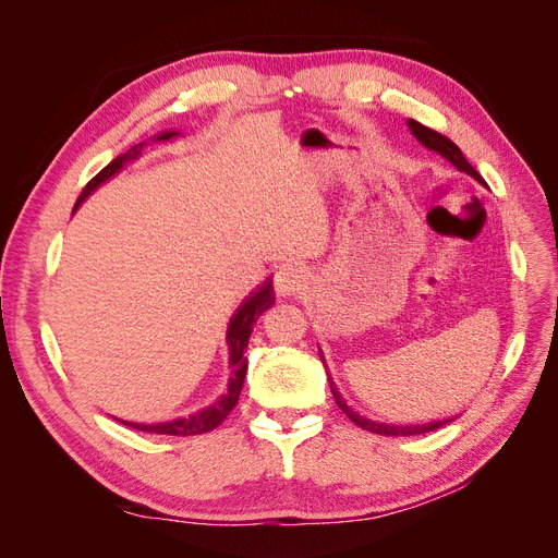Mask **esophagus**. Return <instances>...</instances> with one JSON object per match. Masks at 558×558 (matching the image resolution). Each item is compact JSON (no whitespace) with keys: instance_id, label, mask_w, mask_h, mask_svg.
Segmentation results:
<instances>
[{"instance_id":"34e87169","label":"esophagus","mask_w":558,"mask_h":558,"mask_svg":"<svg viewBox=\"0 0 558 558\" xmlns=\"http://www.w3.org/2000/svg\"><path fill=\"white\" fill-rule=\"evenodd\" d=\"M307 272L298 263H286L277 269L275 275V291L277 295H295L298 291L305 289Z\"/></svg>"}]
</instances>
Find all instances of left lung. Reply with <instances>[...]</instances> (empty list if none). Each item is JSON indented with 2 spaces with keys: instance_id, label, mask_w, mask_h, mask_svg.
Segmentation results:
<instances>
[{
  "instance_id": "1",
  "label": "left lung",
  "mask_w": 558,
  "mask_h": 558,
  "mask_svg": "<svg viewBox=\"0 0 558 558\" xmlns=\"http://www.w3.org/2000/svg\"><path fill=\"white\" fill-rule=\"evenodd\" d=\"M408 125H410V130H412V134L414 137L424 144L428 150H435V154H440L445 160H449L456 170H461V172H465V174H470L472 179L475 181H480V183H484L482 181V177H480V172L475 170V167H472L468 160H465V156L461 154V148L456 146L451 140H447L445 134H440V132H435V130H430V128H426V125H421V123H416L414 118H410L408 121ZM320 361H324V356H320ZM328 381H330V391H332V398H335V402H337V408H340L353 424L356 426H361L363 430H369V433H377V435H421V433H428V430H435V428H440V426H445L447 421H435V424H421V426H391V424H377V421H373V418H365V416H361L359 412H353L349 404L344 402V398L340 396V391H337V386H335V381L328 377ZM451 421V418H449Z\"/></svg>"
}]
</instances>
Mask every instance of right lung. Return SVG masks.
Instances as JSON below:
<instances>
[{
  "label": "right lung",
  "mask_w": 558,
  "mask_h": 558,
  "mask_svg": "<svg viewBox=\"0 0 558 558\" xmlns=\"http://www.w3.org/2000/svg\"><path fill=\"white\" fill-rule=\"evenodd\" d=\"M179 137V132H162L156 137V142H170ZM146 144V142H144ZM144 144H134L128 154L118 156L116 160H111L102 172H99L95 179L88 181L86 189H83L81 197L76 199L74 211L83 205V199L88 195H93L99 185L105 181H109L113 174H118L123 170V167L132 160H137L142 156V148ZM275 305V289H272V279H267L256 293H251L244 302L242 307L234 312V316L230 318L228 324V349H230V367H232V377L228 381V391L218 398L209 408L199 410L191 416H183V418H174V421H165V424H132V421H123L125 426L130 428H137L144 433H158V435H202V433H209L216 426L223 424V418L232 412L234 404L240 400L242 393V386H244V377H246V359H244V351L248 347V337L253 332V324L260 318V314L265 310H269Z\"/></svg>",
  "instance_id": "1"
}]
</instances>
